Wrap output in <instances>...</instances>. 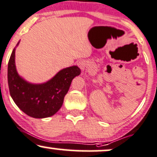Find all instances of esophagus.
Here are the masks:
<instances>
[{
	"mask_svg": "<svg viewBox=\"0 0 157 157\" xmlns=\"http://www.w3.org/2000/svg\"><path fill=\"white\" fill-rule=\"evenodd\" d=\"M77 65H78L79 68H80V69L84 70L86 68L87 63L86 61H83V60H82V61H80L78 63H77Z\"/></svg>",
	"mask_w": 157,
	"mask_h": 157,
	"instance_id": "obj_1",
	"label": "esophagus"
}]
</instances>
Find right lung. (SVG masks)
Returning a JSON list of instances; mask_svg holds the SVG:
<instances>
[{"mask_svg": "<svg viewBox=\"0 0 157 157\" xmlns=\"http://www.w3.org/2000/svg\"><path fill=\"white\" fill-rule=\"evenodd\" d=\"M15 51L14 48L8 63V85L12 98L18 108L29 116L35 118L52 116L61 108L72 80L80 75V69L77 66L68 67L58 72L45 83L31 84L17 73Z\"/></svg>", "mask_w": 157, "mask_h": 157, "instance_id": "obj_1", "label": "right lung"}]
</instances>
